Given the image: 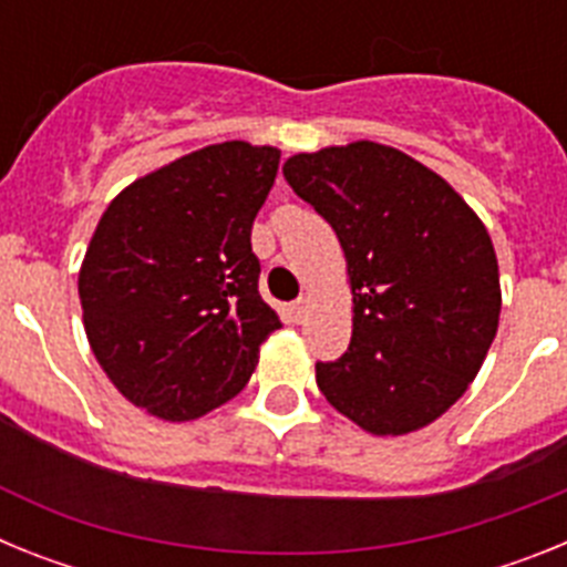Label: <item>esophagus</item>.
<instances>
[{
	"label": "esophagus",
	"instance_id": "obj_1",
	"mask_svg": "<svg viewBox=\"0 0 567 567\" xmlns=\"http://www.w3.org/2000/svg\"><path fill=\"white\" fill-rule=\"evenodd\" d=\"M289 312H292V318L298 320V323L303 318H307V315H309V298H307V295H300L298 300H292V307H289Z\"/></svg>",
	"mask_w": 567,
	"mask_h": 567
}]
</instances>
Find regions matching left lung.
I'll use <instances>...</instances> for the list:
<instances>
[{
    "label": "left lung",
    "instance_id": "left-lung-1",
    "mask_svg": "<svg viewBox=\"0 0 567 567\" xmlns=\"http://www.w3.org/2000/svg\"><path fill=\"white\" fill-rule=\"evenodd\" d=\"M284 178L332 224L352 287V343L315 365L318 389L378 437L434 423L497 334L503 292L485 224L445 178L385 144L298 153Z\"/></svg>",
    "mask_w": 567,
    "mask_h": 567
}]
</instances>
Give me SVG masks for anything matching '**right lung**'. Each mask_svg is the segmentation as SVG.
Returning a JSON list of instances; mask_svg holds the SVG:
<instances>
[{
	"label": "right lung",
	"mask_w": 567,
	"mask_h": 567,
	"mask_svg": "<svg viewBox=\"0 0 567 567\" xmlns=\"http://www.w3.org/2000/svg\"><path fill=\"white\" fill-rule=\"evenodd\" d=\"M280 150L224 142L135 178L79 269L90 349L133 405L169 423L233 400L280 318L258 295L252 221Z\"/></svg>",
	"instance_id": "right-lung-1"
}]
</instances>
